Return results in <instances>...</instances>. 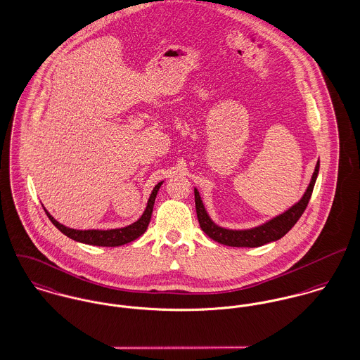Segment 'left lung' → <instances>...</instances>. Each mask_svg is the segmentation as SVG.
Listing matches in <instances>:
<instances>
[{"instance_id":"8db88e82","label":"left lung","mask_w":360,"mask_h":360,"mask_svg":"<svg viewBox=\"0 0 360 360\" xmlns=\"http://www.w3.org/2000/svg\"><path fill=\"white\" fill-rule=\"evenodd\" d=\"M318 171H319V162L315 166V171H314L311 182L307 188V192L297 204H295L292 208H289L286 212H283L277 218H274L262 226H257L255 229H249V230H229V229H223V227L217 226L208 217V214L202 205V201L200 198V194L197 192V189H194L195 212H197V219L200 223V227L210 238H212L214 241L223 244V245H229V247L255 248V247H262L264 244H269L271 241H277L279 238H282L303 215V212L308 205V201L311 198L312 191H314Z\"/></svg>"}]
</instances>
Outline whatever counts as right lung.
I'll list each match as a JSON object with an SVG mask.
<instances>
[{
	"mask_svg": "<svg viewBox=\"0 0 360 360\" xmlns=\"http://www.w3.org/2000/svg\"><path fill=\"white\" fill-rule=\"evenodd\" d=\"M163 182H159L155 189L152 191V194L148 200V205L145 212L142 214V217L139 221H134L133 224L127 226V227H122V229H113V230H75V229H70L65 227L64 224L58 223L55 218L45 210L48 218L55 224L56 227L68 238L75 240L78 243L83 244H89V245H97V247H119V245H124L127 243L134 241L136 238H139V236H142L149 224L150 217H152V211H153V205H155V198L156 194L159 192V188L162 186Z\"/></svg>",
	"mask_w": 360,
	"mask_h": 360,
	"instance_id": "add662e5",
	"label": "right lung"
}]
</instances>
